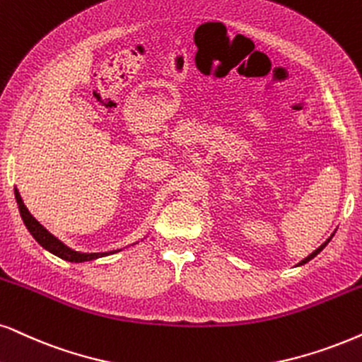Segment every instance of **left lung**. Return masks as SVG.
<instances>
[{
	"label": "left lung",
	"mask_w": 362,
	"mask_h": 362,
	"mask_svg": "<svg viewBox=\"0 0 362 362\" xmlns=\"http://www.w3.org/2000/svg\"><path fill=\"white\" fill-rule=\"evenodd\" d=\"M332 235H334V234H332ZM332 235H331V237H329V239H327L326 242H324V244H322L321 247H319V249H315L313 254H310V255H308V257H305L304 260H300V262H299V265H303V264H305V262H309V260H310V259H314V257H315V255H317L319 252H321V250L324 249V247H326V245L329 244V240H331V239H332Z\"/></svg>",
	"instance_id": "8db88e82"
}]
</instances>
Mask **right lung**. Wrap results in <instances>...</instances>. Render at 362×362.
I'll list each match as a JSON object with an SVG mask.
<instances>
[{
	"mask_svg": "<svg viewBox=\"0 0 362 362\" xmlns=\"http://www.w3.org/2000/svg\"><path fill=\"white\" fill-rule=\"evenodd\" d=\"M15 197H16V202H18V209H20L21 218H23V222H25L26 228L30 230V234L35 237V240L38 242V244L43 247V249L49 250V252L57 255V257L63 259V260H68V262H86V260H95L98 257H105V255L118 252V250H112V252L83 254V252H76V250H71L70 247H66L65 244H63V242H59L57 237L49 234L47 228L41 226V223L36 221L33 215L28 212L26 205L23 204L20 192H18L16 189H15Z\"/></svg>",
	"mask_w": 362,
	"mask_h": 362,
	"instance_id": "add662e5",
	"label": "right lung"
}]
</instances>
